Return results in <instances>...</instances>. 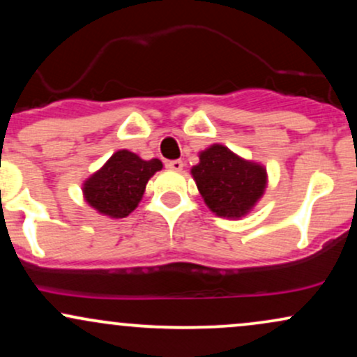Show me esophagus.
I'll list each match as a JSON object with an SVG mask.
<instances>
[{
    "mask_svg": "<svg viewBox=\"0 0 357 357\" xmlns=\"http://www.w3.org/2000/svg\"><path fill=\"white\" fill-rule=\"evenodd\" d=\"M167 167H169V169H173V171H181L184 165H183L181 159H176V161H167Z\"/></svg>",
    "mask_w": 357,
    "mask_h": 357,
    "instance_id": "esophagus-1",
    "label": "esophagus"
}]
</instances>
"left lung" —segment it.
Instances as JSON below:
<instances>
[{"label": "left lung", "instance_id": "left-lung-1", "mask_svg": "<svg viewBox=\"0 0 357 357\" xmlns=\"http://www.w3.org/2000/svg\"><path fill=\"white\" fill-rule=\"evenodd\" d=\"M199 195L220 218L247 216L265 195L267 167L250 161L223 144H211L199 153V162L191 167Z\"/></svg>", "mask_w": 357, "mask_h": 357}]
</instances>
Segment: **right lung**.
<instances>
[{
	"label": "right lung",
	"mask_w": 357,
	"mask_h": 357,
	"mask_svg": "<svg viewBox=\"0 0 357 357\" xmlns=\"http://www.w3.org/2000/svg\"><path fill=\"white\" fill-rule=\"evenodd\" d=\"M162 169L159 159L144 161L136 153L119 149L105 165L82 184V195L89 206L109 218H126L137 208L146 184Z\"/></svg>",
	"instance_id": "add662e5"
}]
</instances>
